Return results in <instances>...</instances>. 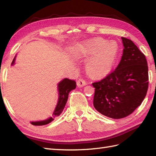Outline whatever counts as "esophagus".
I'll return each instance as SVG.
<instances>
[{
  "mask_svg": "<svg viewBox=\"0 0 156 156\" xmlns=\"http://www.w3.org/2000/svg\"><path fill=\"white\" fill-rule=\"evenodd\" d=\"M77 85L79 87H82L84 86L87 85V82L83 79H79V80L77 81Z\"/></svg>",
  "mask_w": 156,
  "mask_h": 156,
  "instance_id": "1",
  "label": "esophagus"
}]
</instances>
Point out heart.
Segmentation results:
<instances>
[{"mask_svg": "<svg viewBox=\"0 0 156 156\" xmlns=\"http://www.w3.org/2000/svg\"><path fill=\"white\" fill-rule=\"evenodd\" d=\"M88 45L90 53L98 51L88 63V72L97 77L108 74L117 54V44L115 42L108 43L105 39H97L88 42Z\"/></svg>", "mask_w": 156, "mask_h": 156, "instance_id": "b5f03b06", "label": "heart"}]
</instances>
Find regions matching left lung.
Segmentation results:
<instances>
[{
	"label": "left lung",
	"instance_id": "1",
	"mask_svg": "<svg viewBox=\"0 0 156 156\" xmlns=\"http://www.w3.org/2000/svg\"><path fill=\"white\" fill-rule=\"evenodd\" d=\"M124 49L121 60L114 70L94 82V107L102 115L121 119L140 106L149 85L145 55L131 39L121 37Z\"/></svg>",
	"mask_w": 156,
	"mask_h": 156
}]
</instances>
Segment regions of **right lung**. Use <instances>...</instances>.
Returning <instances> with one entry per match:
<instances>
[{
  "mask_svg": "<svg viewBox=\"0 0 156 156\" xmlns=\"http://www.w3.org/2000/svg\"><path fill=\"white\" fill-rule=\"evenodd\" d=\"M15 59H13L12 62V64H14ZM76 82L74 80H70L68 78H65L61 81L58 84V91H59V99L57 106L52 115V117L49 118L48 119H46L45 121H36V122H31V124L36 126H40V125H47L49 122H51L53 120L58 117L59 116L66 106V102H67L68 95L69 92L71 90H74L76 88Z\"/></svg>",
  "mask_w": 156,
  "mask_h": 156,
  "instance_id": "add662e5",
  "label": "right lung"
}]
</instances>
